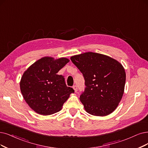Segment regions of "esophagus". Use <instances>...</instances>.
I'll use <instances>...</instances> for the list:
<instances>
[{
    "label": "esophagus",
    "instance_id": "1",
    "mask_svg": "<svg viewBox=\"0 0 148 148\" xmlns=\"http://www.w3.org/2000/svg\"><path fill=\"white\" fill-rule=\"evenodd\" d=\"M73 88H74V91H75V92H77V90H78L77 86H76V85H74V86H73Z\"/></svg>",
    "mask_w": 148,
    "mask_h": 148
}]
</instances>
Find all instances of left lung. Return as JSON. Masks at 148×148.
Here are the masks:
<instances>
[{
	"instance_id": "8db88e82",
	"label": "left lung",
	"mask_w": 148,
	"mask_h": 148,
	"mask_svg": "<svg viewBox=\"0 0 148 148\" xmlns=\"http://www.w3.org/2000/svg\"><path fill=\"white\" fill-rule=\"evenodd\" d=\"M71 60L85 79L86 86L80 100L86 112L101 116L112 113L124 93L125 73L122 64L105 55L91 52Z\"/></svg>"
}]
</instances>
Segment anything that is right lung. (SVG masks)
Here are the masks:
<instances>
[{
	"instance_id": "add662e5",
	"label": "right lung",
	"mask_w": 148,
	"mask_h": 148,
	"mask_svg": "<svg viewBox=\"0 0 148 148\" xmlns=\"http://www.w3.org/2000/svg\"><path fill=\"white\" fill-rule=\"evenodd\" d=\"M69 62L68 58L43 57L27 69L20 88L25 102L35 112L48 115L59 112L74 90L66 85L57 73Z\"/></svg>"
}]
</instances>
